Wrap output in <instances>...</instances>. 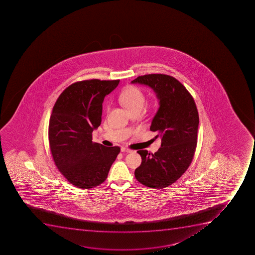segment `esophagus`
I'll list each match as a JSON object with an SVG mask.
<instances>
[{
    "label": "esophagus",
    "mask_w": 255,
    "mask_h": 255,
    "mask_svg": "<svg viewBox=\"0 0 255 255\" xmlns=\"http://www.w3.org/2000/svg\"><path fill=\"white\" fill-rule=\"evenodd\" d=\"M121 152H126V153H131V149H128V148H126V147H122L121 148Z\"/></svg>",
    "instance_id": "1"
}]
</instances>
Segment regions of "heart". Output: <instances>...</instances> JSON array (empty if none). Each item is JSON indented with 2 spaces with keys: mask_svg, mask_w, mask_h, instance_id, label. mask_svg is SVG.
Segmentation results:
<instances>
[{
  "mask_svg": "<svg viewBox=\"0 0 255 255\" xmlns=\"http://www.w3.org/2000/svg\"><path fill=\"white\" fill-rule=\"evenodd\" d=\"M120 101L130 111L135 107L144 106V95L136 86H129L121 94Z\"/></svg>",
  "mask_w": 255,
  "mask_h": 255,
  "instance_id": "1",
  "label": "heart"
}]
</instances>
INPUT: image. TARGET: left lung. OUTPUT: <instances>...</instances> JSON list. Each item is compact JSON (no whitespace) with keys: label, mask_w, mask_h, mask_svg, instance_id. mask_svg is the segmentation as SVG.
<instances>
[{"label":"left lung","mask_w":255,"mask_h":255,"mask_svg":"<svg viewBox=\"0 0 255 255\" xmlns=\"http://www.w3.org/2000/svg\"><path fill=\"white\" fill-rule=\"evenodd\" d=\"M131 83L149 86L156 94L159 107L150 130L161 137V147L154 154L137 151L142 162L134 176L144 186L164 189L182 176L194 158L199 122L196 105L187 89L173 76L149 74L138 76Z\"/></svg>","instance_id":"left-lung-1"}]
</instances>
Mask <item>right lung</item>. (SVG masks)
<instances>
[{"label": "right lung", "mask_w": 255, "mask_h": 255, "mask_svg": "<svg viewBox=\"0 0 255 255\" xmlns=\"http://www.w3.org/2000/svg\"><path fill=\"white\" fill-rule=\"evenodd\" d=\"M119 80L97 79L68 86L57 99L49 122V144L59 171L71 184L91 189L102 184L121 151L92 142L101 123L102 103Z\"/></svg>", "instance_id": "1"}]
</instances>
